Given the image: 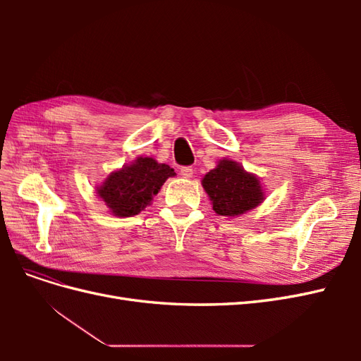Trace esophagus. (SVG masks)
I'll return each mask as SVG.
<instances>
[{
  "label": "esophagus",
  "mask_w": 361,
  "mask_h": 361,
  "mask_svg": "<svg viewBox=\"0 0 361 361\" xmlns=\"http://www.w3.org/2000/svg\"><path fill=\"white\" fill-rule=\"evenodd\" d=\"M192 174H194V170H192V167H190V166L180 169V176L185 178V179L192 178Z\"/></svg>",
  "instance_id": "1"
}]
</instances>
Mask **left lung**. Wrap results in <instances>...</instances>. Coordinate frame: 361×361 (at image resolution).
Here are the masks:
<instances>
[{
  "mask_svg": "<svg viewBox=\"0 0 361 361\" xmlns=\"http://www.w3.org/2000/svg\"><path fill=\"white\" fill-rule=\"evenodd\" d=\"M202 185L218 215L238 216L264 200L259 179L228 159L218 162L216 169L203 178Z\"/></svg>",
  "mask_w": 361,
  "mask_h": 361,
  "instance_id": "8db88e82",
  "label": "left lung"
}]
</instances>
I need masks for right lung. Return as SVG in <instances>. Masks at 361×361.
I'll return each instance as SVG.
<instances>
[{"label":"right lung","instance_id":"right-lung-1","mask_svg":"<svg viewBox=\"0 0 361 361\" xmlns=\"http://www.w3.org/2000/svg\"><path fill=\"white\" fill-rule=\"evenodd\" d=\"M174 174L167 164H158L149 157L138 158L122 170L111 173L97 194L114 215L133 216L145 209L162 183Z\"/></svg>","mask_w":361,"mask_h":361}]
</instances>
